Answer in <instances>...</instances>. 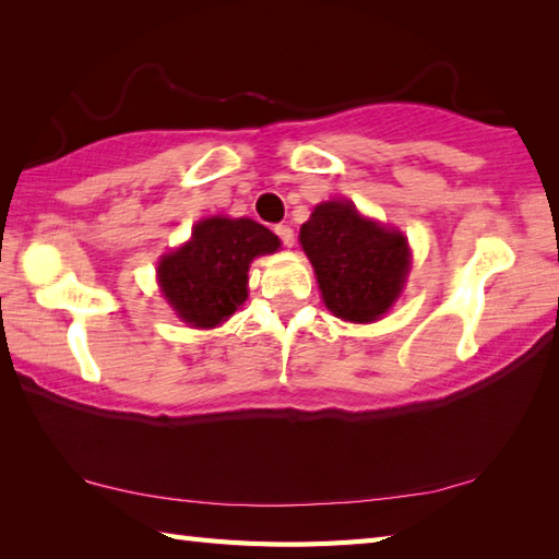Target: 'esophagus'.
Masks as SVG:
<instances>
[{
  "mask_svg": "<svg viewBox=\"0 0 559 559\" xmlns=\"http://www.w3.org/2000/svg\"><path fill=\"white\" fill-rule=\"evenodd\" d=\"M273 230H276V235L281 237V242L286 245V247L295 245V233H293L290 225H276V228H273Z\"/></svg>",
  "mask_w": 559,
  "mask_h": 559,
  "instance_id": "34e87169",
  "label": "esophagus"
}]
</instances>
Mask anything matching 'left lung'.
<instances>
[{
    "label": "left lung",
    "instance_id": "obj_1",
    "mask_svg": "<svg viewBox=\"0 0 559 559\" xmlns=\"http://www.w3.org/2000/svg\"><path fill=\"white\" fill-rule=\"evenodd\" d=\"M329 312L346 322H377L399 300L411 269L408 240L365 218L353 201H322L300 228Z\"/></svg>",
    "mask_w": 559,
    "mask_h": 559
}]
</instances>
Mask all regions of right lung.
Here are the masks:
<instances>
[{
	"label": "right lung",
	"instance_id": "add662e5",
	"mask_svg": "<svg viewBox=\"0 0 559 559\" xmlns=\"http://www.w3.org/2000/svg\"><path fill=\"white\" fill-rule=\"evenodd\" d=\"M278 247V237L252 218L211 216L194 225L189 242L158 261V286L182 322L213 329L247 300L252 259Z\"/></svg>",
	"mask_w": 559,
	"mask_h": 559
}]
</instances>
